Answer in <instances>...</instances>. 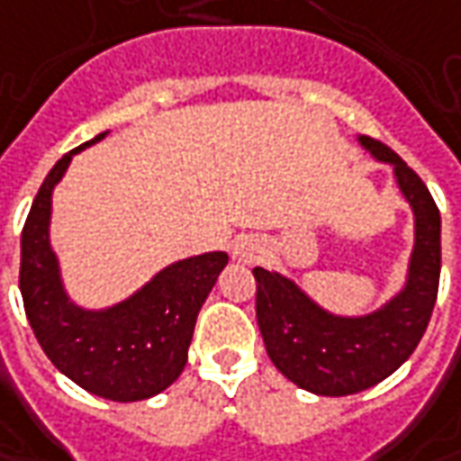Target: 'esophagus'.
Wrapping results in <instances>:
<instances>
[{"mask_svg": "<svg viewBox=\"0 0 461 461\" xmlns=\"http://www.w3.org/2000/svg\"><path fill=\"white\" fill-rule=\"evenodd\" d=\"M262 252H265V247L260 245V240H255V237H237L234 242H231V258L237 262H258L262 258Z\"/></svg>", "mask_w": 461, "mask_h": 461, "instance_id": "esophagus-1", "label": "esophagus"}]
</instances>
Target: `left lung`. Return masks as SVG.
I'll return each instance as SVG.
<instances>
[{
	"label": "left lung",
	"instance_id": "8db88e82",
	"mask_svg": "<svg viewBox=\"0 0 461 461\" xmlns=\"http://www.w3.org/2000/svg\"><path fill=\"white\" fill-rule=\"evenodd\" d=\"M357 142L393 167V181L413 214L403 285L370 313L344 316L324 309L278 270H252L267 357L294 385L329 398L373 388L413 355L437 303L441 273V216L429 188L390 148L365 135Z\"/></svg>",
	"mask_w": 461,
	"mask_h": 461
}]
</instances>
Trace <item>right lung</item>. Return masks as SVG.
<instances>
[{"instance_id": "add662e5", "label": "right lung", "mask_w": 461, "mask_h": 461, "mask_svg": "<svg viewBox=\"0 0 461 461\" xmlns=\"http://www.w3.org/2000/svg\"><path fill=\"white\" fill-rule=\"evenodd\" d=\"M109 130L66 152L45 176L23 230L20 291L42 352L88 393L137 403L170 388L188 362L194 326L230 255L214 249L158 270L135 294L88 309L71 298L50 242L53 191L73 155L102 142Z\"/></svg>"}]
</instances>
